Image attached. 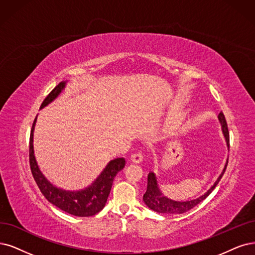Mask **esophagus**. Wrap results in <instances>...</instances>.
Wrapping results in <instances>:
<instances>
[{"mask_svg": "<svg viewBox=\"0 0 255 255\" xmlns=\"http://www.w3.org/2000/svg\"><path fill=\"white\" fill-rule=\"evenodd\" d=\"M130 161L132 163H135V164H139L143 161V155L140 153H134L130 156Z\"/></svg>", "mask_w": 255, "mask_h": 255, "instance_id": "obj_1", "label": "esophagus"}]
</instances>
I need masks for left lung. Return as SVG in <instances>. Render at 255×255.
I'll use <instances>...</instances> for the list:
<instances>
[{
  "mask_svg": "<svg viewBox=\"0 0 255 255\" xmlns=\"http://www.w3.org/2000/svg\"><path fill=\"white\" fill-rule=\"evenodd\" d=\"M218 118H219V121L221 123L222 131H223V134L225 136L226 143H227V146L229 148V131H228L227 122H226L224 113L220 112V115H219ZM227 165H228V159H227V161H226L225 167L223 169L222 173L218 177V180L215 181V183L213 184V186H211V188H210L208 191H207L206 193H204L203 195L197 197V199L190 200V201H185V202L173 201L171 199H168L167 196H165L162 193L161 189H159L158 184H157L156 175L153 172H150L148 174L147 190H146V192H145V194L143 196V201L148 206V208H150V209L155 211V212H158V213L182 214L184 212L189 211L190 209L193 208V207H195L197 204H200L202 201H204L206 197L208 196L213 191V189L216 187V185H218L219 182L221 181L222 176L224 175L226 168H227Z\"/></svg>",
  "mask_w": 255,
  "mask_h": 255,
  "instance_id": "left-lung-1",
  "label": "left lung"
}]
</instances>
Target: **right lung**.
I'll return each mask as SVG.
<instances>
[{"instance_id": "add662e5", "label": "right lung", "mask_w": 255, "mask_h": 255, "mask_svg": "<svg viewBox=\"0 0 255 255\" xmlns=\"http://www.w3.org/2000/svg\"><path fill=\"white\" fill-rule=\"evenodd\" d=\"M67 82H61L42 103L43 109L48 104L58 98L61 92L65 89ZM37 118V116H36ZM36 118L32 124L30 140H29V162L31 173L34 181L40 188L41 192L46 200L53 204L61 210L75 216H92L100 212L107 203L108 195L110 193L113 180L119 171L125 167V158L118 157L110 161L106 167L103 169L100 175L88 187L81 190H65L51 184L47 177L42 173L41 169L36 163L33 150V132L36 123Z\"/></svg>"}]
</instances>
